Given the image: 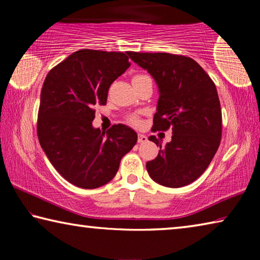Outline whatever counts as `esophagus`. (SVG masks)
<instances>
[{
  "label": "esophagus",
  "mask_w": 260,
  "mask_h": 260,
  "mask_svg": "<svg viewBox=\"0 0 260 260\" xmlns=\"http://www.w3.org/2000/svg\"><path fill=\"white\" fill-rule=\"evenodd\" d=\"M147 136L143 135V134H139L138 136V142L139 143H146L147 142Z\"/></svg>",
  "instance_id": "34e87169"
}]
</instances>
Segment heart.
I'll list each match as a JSON object with an SVG mask.
<instances>
[{"instance_id": "heart-1", "label": "heart", "mask_w": 260, "mask_h": 260, "mask_svg": "<svg viewBox=\"0 0 260 260\" xmlns=\"http://www.w3.org/2000/svg\"><path fill=\"white\" fill-rule=\"evenodd\" d=\"M144 78H149V77L147 76V74H135L133 79H132V81L141 80V79H144ZM128 122L134 126H139L141 124V120L136 116H131V117H128Z\"/></svg>"}]
</instances>
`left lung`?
<instances>
[{
    "instance_id": "obj_1",
    "label": "left lung",
    "mask_w": 260,
    "mask_h": 260,
    "mask_svg": "<svg viewBox=\"0 0 260 260\" xmlns=\"http://www.w3.org/2000/svg\"><path fill=\"white\" fill-rule=\"evenodd\" d=\"M127 55L151 74L159 88L151 132L171 128L173 133L164 148L156 136H149L160 150L147 162L148 173L161 186H187L208 169L221 141V108L214 82L190 57L167 52Z\"/></svg>"
}]
</instances>
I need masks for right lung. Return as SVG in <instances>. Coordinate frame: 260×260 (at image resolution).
<instances>
[{
  "label": "right lung",
  "instance_id": "obj_1",
  "mask_svg": "<svg viewBox=\"0 0 260 260\" xmlns=\"http://www.w3.org/2000/svg\"><path fill=\"white\" fill-rule=\"evenodd\" d=\"M127 52L82 49L47 74L38 112V138L57 172L79 188L94 189L114 178L138 134L122 124L94 128L96 105H105L111 83L131 63Z\"/></svg>",
  "mask_w": 260,
  "mask_h": 260
}]
</instances>
